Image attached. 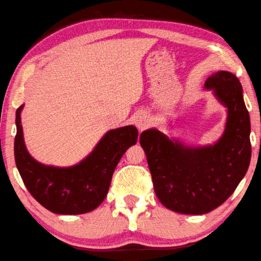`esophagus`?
I'll use <instances>...</instances> for the list:
<instances>
[{
    "label": "esophagus",
    "mask_w": 261,
    "mask_h": 261,
    "mask_svg": "<svg viewBox=\"0 0 261 261\" xmlns=\"http://www.w3.org/2000/svg\"><path fill=\"white\" fill-rule=\"evenodd\" d=\"M135 123L139 130H144L149 125V118L145 114H138L135 118Z\"/></svg>",
    "instance_id": "34e87169"
}]
</instances>
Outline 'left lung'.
<instances>
[{
  "label": "left lung",
  "mask_w": 261,
  "mask_h": 261,
  "mask_svg": "<svg viewBox=\"0 0 261 261\" xmlns=\"http://www.w3.org/2000/svg\"><path fill=\"white\" fill-rule=\"evenodd\" d=\"M204 89L227 110L225 130L215 144L194 146L158 129L141 132L156 196L169 210L204 215L221 205L239 186L251 160L250 115L234 74L220 70Z\"/></svg>",
  "instance_id": "left-lung-1"
}]
</instances>
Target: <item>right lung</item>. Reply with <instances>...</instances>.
Wrapping results in <instances>:
<instances>
[{"label": "right lung", "instance_id": "obj_1", "mask_svg": "<svg viewBox=\"0 0 261 261\" xmlns=\"http://www.w3.org/2000/svg\"><path fill=\"white\" fill-rule=\"evenodd\" d=\"M16 112L15 160L23 184L32 196L57 215H82L96 209L107 196L111 180L123 154L138 140L135 125L107 131L91 153L70 167L46 165L28 153L21 125V111Z\"/></svg>", "mask_w": 261, "mask_h": 261}]
</instances>
